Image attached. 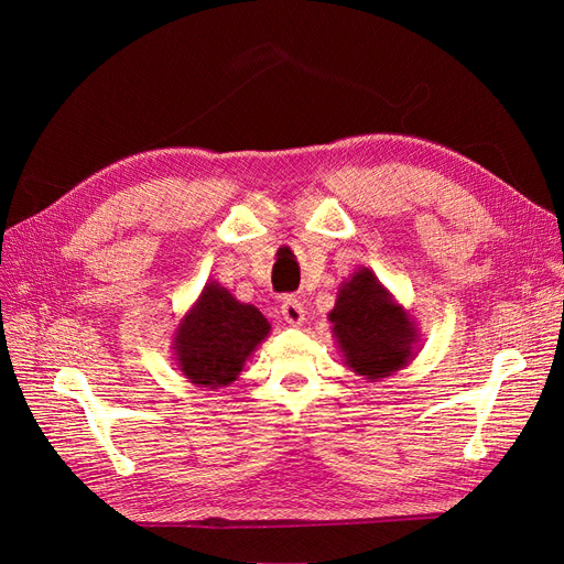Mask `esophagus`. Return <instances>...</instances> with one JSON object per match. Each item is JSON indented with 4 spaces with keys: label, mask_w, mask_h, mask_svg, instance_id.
Masks as SVG:
<instances>
[{
    "label": "esophagus",
    "mask_w": 564,
    "mask_h": 564,
    "mask_svg": "<svg viewBox=\"0 0 564 564\" xmlns=\"http://www.w3.org/2000/svg\"><path fill=\"white\" fill-rule=\"evenodd\" d=\"M282 317L286 324H292V327H301L303 319H305V311L299 299H284L282 301Z\"/></svg>",
    "instance_id": "obj_1"
}]
</instances>
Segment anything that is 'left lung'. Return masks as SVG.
<instances>
[{
	"label": "left lung",
	"mask_w": 564,
	"mask_h": 564,
	"mask_svg": "<svg viewBox=\"0 0 564 564\" xmlns=\"http://www.w3.org/2000/svg\"><path fill=\"white\" fill-rule=\"evenodd\" d=\"M329 322L346 365L369 381L390 377L414 357L416 324L369 268L338 286Z\"/></svg>",
	"instance_id": "obj_1"
}]
</instances>
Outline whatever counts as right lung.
Segmentation results:
<instances>
[{
    "mask_svg": "<svg viewBox=\"0 0 564 564\" xmlns=\"http://www.w3.org/2000/svg\"><path fill=\"white\" fill-rule=\"evenodd\" d=\"M270 334L259 308L209 282L176 329L174 355L183 377L199 388L230 386L256 346Z\"/></svg>",
    "mask_w": 564,
    "mask_h": 564,
    "instance_id": "add662e5",
    "label": "right lung"
}]
</instances>
